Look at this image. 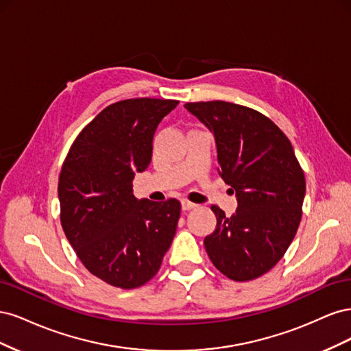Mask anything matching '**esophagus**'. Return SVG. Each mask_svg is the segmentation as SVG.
I'll list each match as a JSON object with an SVG mask.
<instances>
[{
	"mask_svg": "<svg viewBox=\"0 0 351 351\" xmlns=\"http://www.w3.org/2000/svg\"><path fill=\"white\" fill-rule=\"evenodd\" d=\"M197 205L196 204H193V202H190V200H187V199H183L182 200V208H183V210H192V209H195Z\"/></svg>",
	"mask_w": 351,
	"mask_h": 351,
	"instance_id": "obj_1",
	"label": "esophagus"
}]
</instances>
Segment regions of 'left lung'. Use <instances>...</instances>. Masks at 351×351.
Instances as JSON below:
<instances>
[{"label":"left lung","instance_id":"left-lung-1","mask_svg":"<svg viewBox=\"0 0 351 351\" xmlns=\"http://www.w3.org/2000/svg\"><path fill=\"white\" fill-rule=\"evenodd\" d=\"M184 107L214 133L219 174L239 200L231 217L210 206L217 228L204 241L208 256L232 281L256 280L280 262L299 228L303 169L289 137L262 112L226 101Z\"/></svg>","mask_w":351,"mask_h":351}]
</instances>
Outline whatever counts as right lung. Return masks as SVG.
I'll return each instance as SVG.
<instances>
[{"label": "right lung", "instance_id": "1", "mask_svg": "<svg viewBox=\"0 0 351 351\" xmlns=\"http://www.w3.org/2000/svg\"><path fill=\"white\" fill-rule=\"evenodd\" d=\"M176 99L114 102L83 127L58 177L60 219L77 258L92 275L133 290L161 268L177 230V199H136L132 182L152 158V139Z\"/></svg>", "mask_w": 351, "mask_h": 351}]
</instances>
